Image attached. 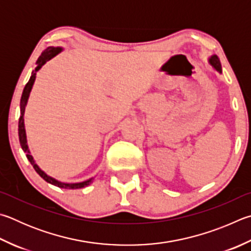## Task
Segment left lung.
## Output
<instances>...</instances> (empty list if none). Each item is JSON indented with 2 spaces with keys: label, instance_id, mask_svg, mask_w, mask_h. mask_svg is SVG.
<instances>
[{
  "label": "left lung",
  "instance_id": "obj_1",
  "mask_svg": "<svg viewBox=\"0 0 251 251\" xmlns=\"http://www.w3.org/2000/svg\"><path fill=\"white\" fill-rule=\"evenodd\" d=\"M209 62H211V65L215 68V69L218 71V72H222V67H221V61L220 59H218V57L216 56V54H214V56L211 57V59H209Z\"/></svg>",
  "mask_w": 251,
  "mask_h": 251
}]
</instances>
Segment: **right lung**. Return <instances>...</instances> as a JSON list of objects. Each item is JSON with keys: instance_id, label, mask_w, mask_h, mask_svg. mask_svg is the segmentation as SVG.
<instances>
[{"instance_id": "add662e5", "label": "right lung", "mask_w": 251, "mask_h": 251, "mask_svg": "<svg viewBox=\"0 0 251 251\" xmlns=\"http://www.w3.org/2000/svg\"><path fill=\"white\" fill-rule=\"evenodd\" d=\"M61 51V48H53V47H49L47 48L45 51H43V53L40 54L39 58L37 59V67H36L35 71L31 74L30 75V79L29 81L27 82L24 91H23V94H22V99H21V116H20V121H18V137H20V143L22 146V149L24 150V152L26 153V157L28 159L29 162L31 163V166L35 169V171L38 173V175L43 177L45 181H47L48 183H51L53 185L58 186V188H62V189H81V188H84V186L89 185L91 183V179L88 181H84V182H80V183H61V182H59L57 180L52 179V177H50L49 176H47L46 173L44 171H42L38 168V166L36 165L35 161H34V158L31 157V154L29 152V149H28V146H27V140H26V133H25V126H24V112H25V106H26V103H27V100H28L29 97V93H30V90H31V86L34 84V81L36 78V71H38L42 66L44 65L45 62L49 59H51L52 57L56 56L58 52Z\"/></svg>"}]
</instances>
